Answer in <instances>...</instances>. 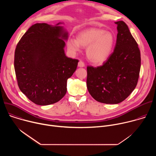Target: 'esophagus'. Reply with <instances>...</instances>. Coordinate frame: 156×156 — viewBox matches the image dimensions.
I'll return each instance as SVG.
<instances>
[{
    "instance_id": "obj_1",
    "label": "esophagus",
    "mask_w": 156,
    "mask_h": 156,
    "mask_svg": "<svg viewBox=\"0 0 156 156\" xmlns=\"http://www.w3.org/2000/svg\"><path fill=\"white\" fill-rule=\"evenodd\" d=\"M78 67H84V66H85V65H84V62H83L82 61L80 60V61L78 62Z\"/></svg>"
}]
</instances>
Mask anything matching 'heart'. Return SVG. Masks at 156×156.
I'll return each mask as SVG.
<instances>
[{
  "label": "heart",
  "instance_id": "1",
  "mask_svg": "<svg viewBox=\"0 0 156 156\" xmlns=\"http://www.w3.org/2000/svg\"><path fill=\"white\" fill-rule=\"evenodd\" d=\"M115 43L114 34L103 29L90 28L79 32L76 39L69 38L66 42L68 49L73 54L86 48V54L91 62L101 65L109 58Z\"/></svg>",
  "mask_w": 156,
  "mask_h": 156
}]
</instances>
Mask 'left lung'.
Masks as SVG:
<instances>
[{"mask_svg":"<svg viewBox=\"0 0 156 156\" xmlns=\"http://www.w3.org/2000/svg\"><path fill=\"white\" fill-rule=\"evenodd\" d=\"M117 27L114 51L101 66L87 67V87L97 101L117 104L123 101L136 86L141 67L138 44L124 21Z\"/></svg>","mask_w":156,"mask_h":156,"instance_id":"8db88e82","label":"left lung"}]
</instances>
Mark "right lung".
I'll use <instances>...</instances> for the list:
<instances>
[{"mask_svg":"<svg viewBox=\"0 0 156 156\" xmlns=\"http://www.w3.org/2000/svg\"><path fill=\"white\" fill-rule=\"evenodd\" d=\"M62 24H34L15 49L14 67L19 88L37 105H48L62 99L67 80L77 68L78 60L65 54L69 33Z\"/></svg>","mask_w":156,"mask_h":156,"instance_id":"obj_1","label":"right lung"}]
</instances>
